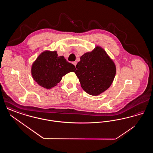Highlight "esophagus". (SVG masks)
I'll use <instances>...</instances> for the list:
<instances>
[{"mask_svg":"<svg viewBox=\"0 0 153 153\" xmlns=\"http://www.w3.org/2000/svg\"><path fill=\"white\" fill-rule=\"evenodd\" d=\"M73 64L76 66V65H77V62L76 61H74V62H73Z\"/></svg>","mask_w":153,"mask_h":153,"instance_id":"1","label":"esophagus"}]
</instances>
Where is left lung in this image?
Here are the masks:
<instances>
[{
  "mask_svg": "<svg viewBox=\"0 0 153 153\" xmlns=\"http://www.w3.org/2000/svg\"><path fill=\"white\" fill-rule=\"evenodd\" d=\"M75 74L81 87L88 94L100 95L112 84L116 74V66L107 53L99 46L80 57L76 66Z\"/></svg>",
  "mask_w": 153,
  "mask_h": 153,
  "instance_id": "1",
  "label": "left lung"
}]
</instances>
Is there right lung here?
Here are the masks:
<instances>
[{
	"mask_svg": "<svg viewBox=\"0 0 153 153\" xmlns=\"http://www.w3.org/2000/svg\"><path fill=\"white\" fill-rule=\"evenodd\" d=\"M75 70L74 65L64 56L58 57L57 51H45L33 64L31 74L40 86L51 89L60 82L62 76Z\"/></svg>",
	"mask_w": 153,
	"mask_h": 153,
	"instance_id": "obj_1",
	"label": "right lung"
}]
</instances>
